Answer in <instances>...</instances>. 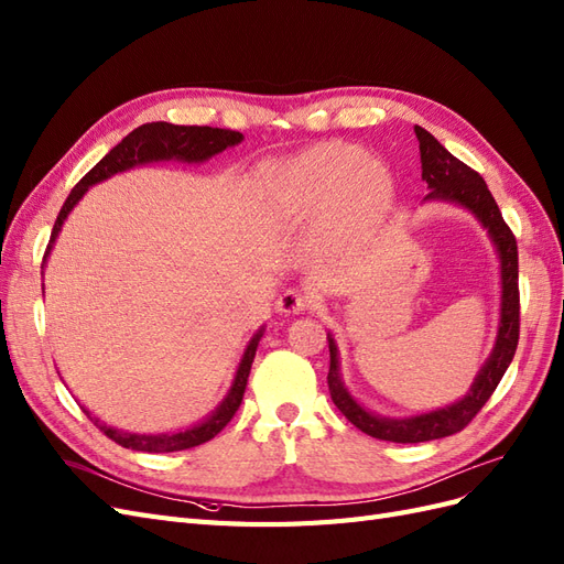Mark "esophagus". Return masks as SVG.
Here are the masks:
<instances>
[{"instance_id":"1","label":"esophagus","mask_w":564,"mask_h":564,"mask_svg":"<svg viewBox=\"0 0 564 564\" xmlns=\"http://www.w3.org/2000/svg\"><path fill=\"white\" fill-rule=\"evenodd\" d=\"M276 310L281 314H288V316H291V314H302V312L312 310V297L307 293H302V291H295V288H291V291H285L279 297Z\"/></svg>"}]
</instances>
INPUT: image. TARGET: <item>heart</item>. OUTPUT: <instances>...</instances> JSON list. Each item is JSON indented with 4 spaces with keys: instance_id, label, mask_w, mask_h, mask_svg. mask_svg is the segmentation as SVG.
Returning a JSON list of instances; mask_svg holds the SVG:
<instances>
[{
    "instance_id": "obj_1",
    "label": "heart",
    "mask_w": 564,
    "mask_h": 564,
    "mask_svg": "<svg viewBox=\"0 0 564 564\" xmlns=\"http://www.w3.org/2000/svg\"><path fill=\"white\" fill-rule=\"evenodd\" d=\"M257 188L271 213L285 221L314 217L333 193V213L361 207L382 213L392 200L388 172L371 158L354 153L347 143H318L295 158L271 163L257 172Z\"/></svg>"
}]
</instances>
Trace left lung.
<instances>
[{"label": "left lung", "instance_id": "8db88e82", "mask_svg": "<svg viewBox=\"0 0 564 564\" xmlns=\"http://www.w3.org/2000/svg\"><path fill=\"white\" fill-rule=\"evenodd\" d=\"M415 137L421 143V165L423 182L430 193L425 200H448L456 203L465 210H470L481 227L489 231L494 240L498 260H501V321H498V335L491 357L479 368L470 392L456 404L444 406L430 413L411 415V417H382L366 411L357 399H354L340 378V361H337V345L328 333L330 349V368H328V390L333 404L340 409L347 421L359 427L361 432L371 434L382 442L397 444H417L430 440H442L448 434L460 432L473 417L487 404L489 397L501 382L503 373L514 357L520 340V288H518V240H514L508 224L503 221L501 210L487 188L481 176L460 163L458 158L448 153L442 143L434 139L427 130L415 124Z\"/></svg>", "mask_w": 564, "mask_h": 564}]
</instances>
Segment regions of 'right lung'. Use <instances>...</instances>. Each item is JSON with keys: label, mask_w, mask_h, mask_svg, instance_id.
Segmentation results:
<instances>
[{"label": "right lung", "mask_w": 564, "mask_h": 564, "mask_svg": "<svg viewBox=\"0 0 564 564\" xmlns=\"http://www.w3.org/2000/svg\"><path fill=\"white\" fill-rule=\"evenodd\" d=\"M243 141V134L234 132V130H219V127H198V124H172V122H149L137 127L134 132L127 134L116 149H110L99 163H96L83 180L75 184V188L70 191V196L63 203L61 213L56 217L54 231L50 238V246H46L44 252V262L50 257L54 240L63 227V221L70 215L73 207L79 203V198L85 196L89 191V186L99 184L108 176L132 170L137 165H147V163H160V160H182V163H203V160L213 158L217 153H221L224 149L236 147V143ZM264 328L257 330L252 335V340L248 343L243 359L238 364L236 378L231 382L229 394L224 397L221 404L217 406V411L205 417L203 423L186 427L182 432H170V434H137V432H124V430H116L106 423H101L99 417H94L85 406L83 411L87 413L89 421L99 427L108 440H112L116 444L132 448V452H149V454H170V452H184V448H193L198 444L210 442L215 434H219L227 423L234 417V413L238 411L240 401H243L246 394V384H248V376H250V366L254 359L257 345L262 340Z\"/></svg>", "instance_id": "1"}]
</instances>
